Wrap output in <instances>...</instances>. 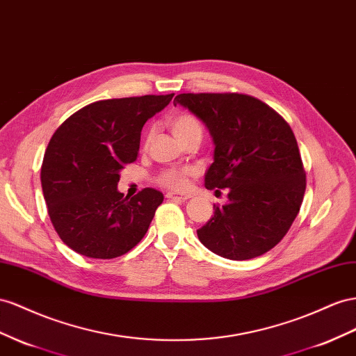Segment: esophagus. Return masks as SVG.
<instances>
[{
	"label": "esophagus",
	"mask_w": 356,
	"mask_h": 356,
	"mask_svg": "<svg viewBox=\"0 0 356 356\" xmlns=\"http://www.w3.org/2000/svg\"><path fill=\"white\" fill-rule=\"evenodd\" d=\"M166 197H169V199H177V200H182V202H186V200H188V199H190V196H188V195H178V193H168V195H166Z\"/></svg>",
	"instance_id": "34e87169"
}]
</instances>
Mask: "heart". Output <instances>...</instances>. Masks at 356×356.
<instances>
[{
    "label": "heart",
    "instance_id": "obj_1",
    "mask_svg": "<svg viewBox=\"0 0 356 356\" xmlns=\"http://www.w3.org/2000/svg\"><path fill=\"white\" fill-rule=\"evenodd\" d=\"M168 124H169L172 133L175 134V138L181 143H184L186 140H188L191 138H202V126H200L199 120L195 117V115H191L188 112H179V113L174 115V117L169 118ZM149 139H151V131L147 133L143 145L147 147ZM191 175H193V170L188 168L166 169L159 175L157 181L160 186L166 187V188L184 190L188 184V179Z\"/></svg>",
    "mask_w": 356,
    "mask_h": 356
}]
</instances>
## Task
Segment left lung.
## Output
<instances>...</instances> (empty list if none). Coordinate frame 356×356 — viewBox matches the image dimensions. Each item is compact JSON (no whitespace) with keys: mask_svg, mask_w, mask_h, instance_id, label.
I'll return each mask as SVG.
<instances>
[{"mask_svg":"<svg viewBox=\"0 0 356 356\" xmlns=\"http://www.w3.org/2000/svg\"><path fill=\"white\" fill-rule=\"evenodd\" d=\"M205 122L214 140L208 190L227 188L229 202L197 230L216 254L247 261L270 252L291 229L305 193V170L289 124L266 103L238 92L175 97ZM220 191V190H216Z\"/></svg>","mask_w":356,"mask_h":356,"instance_id":"1","label":"left lung"}]
</instances>
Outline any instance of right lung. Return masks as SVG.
Here are the masks:
<instances>
[{
	"mask_svg": "<svg viewBox=\"0 0 356 356\" xmlns=\"http://www.w3.org/2000/svg\"><path fill=\"white\" fill-rule=\"evenodd\" d=\"M174 94L94 102L55 130L42 163L47 214L61 241L92 259L126 254L145 236L163 193H120V172L138 159L140 131Z\"/></svg>",
	"mask_w": 356,
	"mask_h": 356,
	"instance_id": "1",
	"label": "right lung"
}]
</instances>
